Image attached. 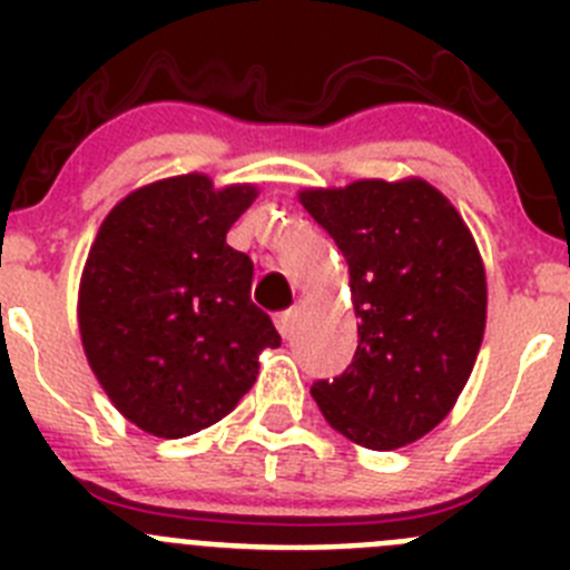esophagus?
Here are the masks:
<instances>
[{
    "label": "esophagus",
    "instance_id": "34e87169",
    "mask_svg": "<svg viewBox=\"0 0 570 570\" xmlns=\"http://www.w3.org/2000/svg\"><path fill=\"white\" fill-rule=\"evenodd\" d=\"M294 325H296V311H282V314H276V328H279V334L285 336V340H291V334H294Z\"/></svg>",
    "mask_w": 570,
    "mask_h": 570
}]
</instances>
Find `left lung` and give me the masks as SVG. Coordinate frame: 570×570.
<instances>
[{"mask_svg":"<svg viewBox=\"0 0 570 570\" xmlns=\"http://www.w3.org/2000/svg\"><path fill=\"white\" fill-rule=\"evenodd\" d=\"M299 203L342 250L360 316L356 354L314 382L322 416L371 451L434 431L456 405L485 334V265L460 210L425 179L305 188Z\"/></svg>","mask_w":570,"mask_h":570,"instance_id":"8db88e82","label":"left lung"}]
</instances>
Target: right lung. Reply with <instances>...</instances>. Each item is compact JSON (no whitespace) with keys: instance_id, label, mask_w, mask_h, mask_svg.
<instances>
[{"instance_id":"add662e5","label":"right lung","mask_w":570,"mask_h":570,"mask_svg":"<svg viewBox=\"0 0 570 570\" xmlns=\"http://www.w3.org/2000/svg\"><path fill=\"white\" fill-rule=\"evenodd\" d=\"M256 185L205 174L130 190L97 230L79 282L85 356L114 407L145 434L179 440L228 416L279 347L250 302L254 262L225 242Z\"/></svg>"}]
</instances>
